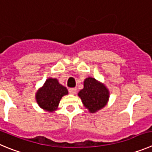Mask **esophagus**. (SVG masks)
Wrapping results in <instances>:
<instances>
[{"label": "esophagus", "mask_w": 152, "mask_h": 152, "mask_svg": "<svg viewBox=\"0 0 152 152\" xmlns=\"http://www.w3.org/2000/svg\"><path fill=\"white\" fill-rule=\"evenodd\" d=\"M69 90V93H70L71 94H72V95L76 94V92H77V89L76 88H70Z\"/></svg>", "instance_id": "34e87169"}]
</instances>
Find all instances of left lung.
Wrapping results in <instances>:
<instances>
[{
  "mask_svg": "<svg viewBox=\"0 0 152 152\" xmlns=\"http://www.w3.org/2000/svg\"><path fill=\"white\" fill-rule=\"evenodd\" d=\"M78 96L90 113H96L107 105L110 92L105 83L88 77L83 81V88L79 91Z\"/></svg>",
  "mask_w": 152,
  "mask_h": 152,
  "instance_id": "8db88e82",
  "label": "left lung"
}]
</instances>
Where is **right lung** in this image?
<instances>
[{
  "label": "right lung",
  "mask_w": 152,
  "mask_h": 152,
  "mask_svg": "<svg viewBox=\"0 0 152 152\" xmlns=\"http://www.w3.org/2000/svg\"><path fill=\"white\" fill-rule=\"evenodd\" d=\"M69 94L66 87L59 83L56 78H47L44 85L37 90L35 99L37 105L44 111H56L62 96Z\"/></svg>",
  "instance_id": "1"
}]
</instances>
